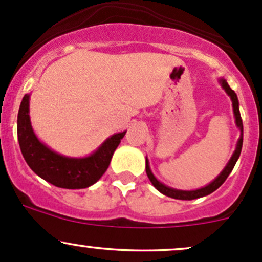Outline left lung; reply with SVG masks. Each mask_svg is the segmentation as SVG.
I'll return each instance as SVG.
<instances>
[{
	"instance_id": "left-lung-1",
	"label": "left lung",
	"mask_w": 262,
	"mask_h": 262,
	"mask_svg": "<svg viewBox=\"0 0 262 262\" xmlns=\"http://www.w3.org/2000/svg\"><path fill=\"white\" fill-rule=\"evenodd\" d=\"M221 85L225 89V91L227 92V95L231 97L233 114H235V119H236V125H237V127L241 130V136H240V140H238V142H237V147H236L235 152H233L231 160L229 161V164H227L226 167L224 168V171H222L220 175L216 177V179L213 180L210 185H207V186H205L202 188H199V190H195V191H181V190H175V188H170V187L165 186L164 184H161L160 181H157L156 177L152 175V172H151V170H150V166H148L147 159H146V173H147L148 179H150V181L152 182L154 186L156 187L160 192L164 193V195H166V196H168V198L177 199V200H193V199L202 198V196L210 195L211 192H213L215 190H217V188L220 187L225 181H226V179L229 177L230 173H231L233 166L236 165V161H237L238 156H240L241 148H243L244 126H243V120H241L240 110H238V100H237V96H236L235 91L231 90V87L229 86V83H227L226 81L221 80Z\"/></svg>"
}]
</instances>
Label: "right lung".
<instances>
[{"mask_svg": "<svg viewBox=\"0 0 262 262\" xmlns=\"http://www.w3.org/2000/svg\"><path fill=\"white\" fill-rule=\"evenodd\" d=\"M29 95L22 98L17 116V136L21 152L31 170L50 184L62 188H86L100 180L107 170L112 155L125 136L116 134L85 159H70L53 152L38 141L31 127Z\"/></svg>", "mask_w": 262, "mask_h": 262, "instance_id": "add662e5", "label": "right lung"}]
</instances>
